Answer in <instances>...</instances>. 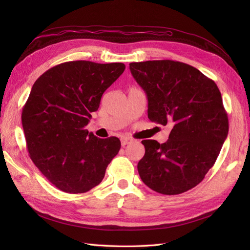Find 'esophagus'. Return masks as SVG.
<instances>
[{"instance_id":"obj_1","label":"esophagus","mask_w":250,"mask_h":250,"mask_svg":"<svg viewBox=\"0 0 250 250\" xmlns=\"http://www.w3.org/2000/svg\"><path fill=\"white\" fill-rule=\"evenodd\" d=\"M131 142H132V140L129 139V138H123L122 140H121V144H122L123 147H125L126 145H128V144H130Z\"/></svg>"}]
</instances>
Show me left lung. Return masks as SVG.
I'll return each instance as SVG.
<instances>
[{"label": "left lung", "mask_w": 250, "mask_h": 250, "mask_svg": "<svg viewBox=\"0 0 250 250\" xmlns=\"http://www.w3.org/2000/svg\"><path fill=\"white\" fill-rule=\"evenodd\" d=\"M133 78L148 99V118L172 130L160 144L144 140L138 164L143 183L164 195L187 192L201 183L228 138L229 119L216 83L173 60L131 62Z\"/></svg>", "instance_id": "8db88e82"}]
</instances>
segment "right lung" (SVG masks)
Returning <instances> with one entry per match:
<instances>
[{
	"mask_svg": "<svg viewBox=\"0 0 250 250\" xmlns=\"http://www.w3.org/2000/svg\"><path fill=\"white\" fill-rule=\"evenodd\" d=\"M125 70L121 62L60 63L35 81L21 123L34 165L52 185L70 194L99 185L121 148L116 137L99 139L85 126L103 93Z\"/></svg>",
	"mask_w": 250,
	"mask_h": 250,
	"instance_id": "obj_1",
	"label": "right lung"
}]
</instances>
